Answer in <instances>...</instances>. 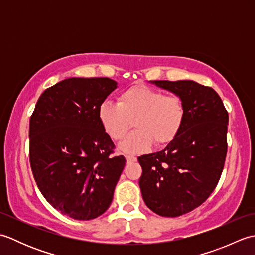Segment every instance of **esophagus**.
Listing matches in <instances>:
<instances>
[{
  "label": "esophagus",
  "instance_id": "1",
  "mask_svg": "<svg viewBox=\"0 0 255 255\" xmlns=\"http://www.w3.org/2000/svg\"><path fill=\"white\" fill-rule=\"evenodd\" d=\"M126 161H127V163L129 164V163H132V162H136L137 158H136V156H133V155H126Z\"/></svg>",
  "mask_w": 255,
  "mask_h": 255
}]
</instances>
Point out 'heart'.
Instances as JSON below:
<instances>
[{
    "label": "heart",
    "mask_w": 255,
    "mask_h": 255,
    "mask_svg": "<svg viewBox=\"0 0 255 255\" xmlns=\"http://www.w3.org/2000/svg\"><path fill=\"white\" fill-rule=\"evenodd\" d=\"M99 119L113 140L123 139L133 122L136 130L119 144V150L140 153L152 143L162 147L176 138L185 119V107L180 96L163 94L148 86H133L118 96V103L103 102Z\"/></svg>",
    "instance_id": "b5f03b06"
}]
</instances>
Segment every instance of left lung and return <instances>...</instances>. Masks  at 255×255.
<instances>
[{"instance_id":"left-lung-1","label":"left lung","mask_w":255,"mask_h":255,"mask_svg":"<svg viewBox=\"0 0 255 255\" xmlns=\"http://www.w3.org/2000/svg\"><path fill=\"white\" fill-rule=\"evenodd\" d=\"M180 96L185 107L181 131L166 147L138 158L145 205L163 217H177L214 192L227 154L228 113L217 92L192 80L150 81Z\"/></svg>"}]
</instances>
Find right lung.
<instances>
[{"instance_id": "1", "label": "right lung", "mask_w": 255, "mask_h": 255, "mask_svg": "<svg viewBox=\"0 0 255 255\" xmlns=\"http://www.w3.org/2000/svg\"><path fill=\"white\" fill-rule=\"evenodd\" d=\"M117 82L69 78L47 89L29 122V160L38 188L61 214L91 220L104 214L126 159L99 119V107Z\"/></svg>"}]
</instances>
